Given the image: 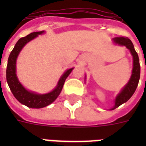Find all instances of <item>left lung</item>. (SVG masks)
<instances>
[{"label": "left lung", "mask_w": 146, "mask_h": 146, "mask_svg": "<svg viewBox=\"0 0 146 146\" xmlns=\"http://www.w3.org/2000/svg\"><path fill=\"white\" fill-rule=\"evenodd\" d=\"M113 42L119 45H124L130 50L133 57V68L132 72V76L130 80L127 84V86L122 89L119 95L117 96L115 99V105L111 110L117 108L122 104L127 102L132 97L136 91L138 86L139 80L140 78V64L138 54L134 49L133 44L132 43L131 40L127 37H116L113 38Z\"/></svg>", "instance_id": "8db88e82"}]
</instances>
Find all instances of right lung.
Here are the masks:
<instances>
[{
  "mask_svg": "<svg viewBox=\"0 0 146 146\" xmlns=\"http://www.w3.org/2000/svg\"><path fill=\"white\" fill-rule=\"evenodd\" d=\"M43 33L44 31L35 32V33H30L29 35H26L25 37L19 38L15 44L12 51L10 52V54L8 58L7 66V82L10 90L12 92L13 95L21 104L31 108H42L48 106L51 104L54 101H55L63 89L65 80L73 69L71 68L70 70H67L60 77L59 82L57 83V87L52 92L48 94L38 95V94L33 93V92L27 91L20 84L16 75V62H17V57L20 50L26 43H28L29 41L33 40L36 36L41 35Z\"/></svg>",
  "mask_w": 146,
  "mask_h": 146,
  "instance_id": "1",
  "label": "right lung"
}]
</instances>
